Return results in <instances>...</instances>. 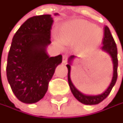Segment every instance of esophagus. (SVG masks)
Instances as JSON below:
<instances>
[{"label": "esophagus", "mask_w": 123, "mask_h": 123, "mask_svg": "<svg viewBox=\"0 0 123 123\" xmlns=\"http://www.w3.org/2000/svg\"><path fill=\"white\" fill-rule=\"evenodd\" d=\"M62 62H63L64 64H66L68 62V56L66 55H65L63 56V60H62Z\"/></svg>", "instance_id": "34e87169"}]
</instances>
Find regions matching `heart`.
I'll use <instances>...</instances> for the list:
<instances>
[{
  "label": "heart",
  "instance_id": "heart-1",
  "mask_svg": "<svg viewBox=\"0 0 123 123\" xmlns=\"http://www.w3.org/2000/svg\"><path fill=\"white\" fill-rule=\"evenodd\" d=\"M59 37L60 40L55 37V42L60 47L62 46V43L66 45L79 43L81 48L92 49L101 42L103 31L101 28L86 20H73L62 25Z\"/></svg>",
  "mask_w": 123,
  "mask_h": 123
}]
</instances>
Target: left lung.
<instances>
[{"label":"left lung","instance_id":"left-lung-1","mask_svg":"<svg viewBox=\"0 0 123 123\" xmlns=\"http://www.w3.org/2000/svg\"><path fill=\"white\" fill-rule=\"evenodd\" d=\"M103 46L101 47V49L103 52H105L110 55L112 63H113V76L111 79V83L109 85L108 87L104 92L98 94V95H86L85 94H83L82 92L79 91L78 90L74 87L73 83L70 79V66L72 64V62L73 59L76 58V56L71 55L68 58V64L66 65L68 68V81L69 86L70 87V90L79 101L81 102L83 104L86 105H97L99 103L103 101L106 98L109 94L111 92L112 87L115 85L117 80V68H118V57H117V47L115 43V41L114 40L113 37L111 36V32L110 31V29L107 26H104V36L102 40Z\"/></svg>","mask_w":123,"mask_h":123}]
</instances>
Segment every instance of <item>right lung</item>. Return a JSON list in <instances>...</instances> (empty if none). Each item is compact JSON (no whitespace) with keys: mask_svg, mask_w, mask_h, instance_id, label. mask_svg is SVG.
Segmentation results:
<instances>
[{"mask_svg":"<svg viewBox=\"0 0 123 123\" xmlns=\"http://www.w3.org/2000/svg\"><path fill=\"white\" fill-rule=\"evenodd\" d=\"M53 23L49 14L31 17L13 37L7 57V77L13 94L22 103H35L44 97L55 68L62 62L61 55L50 57L46 51L51 43Z\"/></svg>","mask_w":123,"mask_h":123,"instance_id":"1","label":"right lung"}]
</instances>
